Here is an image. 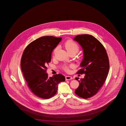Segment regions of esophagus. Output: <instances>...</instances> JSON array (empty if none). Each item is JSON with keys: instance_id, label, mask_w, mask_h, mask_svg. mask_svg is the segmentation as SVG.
I'll list each match as a JSON object with an SVG mask.
<instances>
[{"instance_id": "obj_1", "label": "esophagus", "mask_w": 126, "mask_h": 126, "mask_svg": "<svg viewBox=\"0 0 126 126\" xmlns=\"http://www.w3.org/2000/svg\"><path fill=\"white\" fill-rule=\"evenodd\" d=\"M65 78H66V80H69L73 79L72 77L70 76H66L65 77Z\"/></svg>"}]
</instances>
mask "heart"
Wrapping results in <instances>:
<instances>
[{
    "mask_svg": "<svg viewBox=\"0 0 126 126\" xmlns=\"http://www.w3.org/2000/svg\"><path fill=\"white\" fill-rule=\"evenodd\" d=\"M64 46L66 49V51H67L69 53H71V52H75V53H77L78 51H79V47L78 45H77L76 43L73 42V41H67V42L64 44ZM57 48L56 47L54 50V53H56V51H57ZM63 68L66 71H68L69 70V68L68 66H64Z\"/></svg>",
    "mask_w": 126,
    "mask_h": 126,
    "instance_id": "b5f03b06",
    "label": "heart"
}]
</instances>
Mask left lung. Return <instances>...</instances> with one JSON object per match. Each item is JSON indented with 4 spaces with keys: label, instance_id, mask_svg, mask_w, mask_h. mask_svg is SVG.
Segmentation results:
<instances>
[{
    "label": "left lung",
    "instance_id": "8db88e82",
    "mask_svg": "<svg viewBox=\"0 0 126 126\" xmlns=\"http://www.w3.org/2000/svg\"><path fill=\"white\" fill-rule=\"evenodd\" d=\"M74 40L83 50V59L80 65L81 69L77 73L85 74L79 81V78H75L79 81V85L75 93L87 99L97 93L107 79L109 70V57L101 43L91 35H79Z\"/></svg>",
    "mask_w": 126,
    "mask_h": 126
}]
</instances>
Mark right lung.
<instances>
[{
  "label": "right lung",
  "instance_id": "1",
  "mask_svg": "<svg viewBox=\"0 0 126 126\" xmlns=\"http://www.w3.org/2000/svg\"><path fill=\"white\" fill-rule=\"evenodd\" d=\"M62 38L41 37L26 47L22 54L21 67L29 87L40 98L48 99L57 92L58 84L65 81L61 74L48 77L46 69L51 62L52 52Z\"/></svg>",
  "mask_w": 126,
  "mask_h": 126
}]
</instances>
